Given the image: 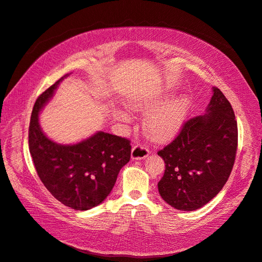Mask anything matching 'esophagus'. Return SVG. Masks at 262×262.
Returning <instances> with one entry per match:
<instances>
[{"label": "esophagus", "instance_id": "1", "mask_svg": "<svg viewBox=\"0 0 262 262\" xmlns=\"http://www.w3.org/2000/svg\"><path fill=\"white\" fill-rule=\"evenodd\" d=\"M149 154V149L145 145L137 144L132 148V159L133 160H143L146 159Z\"/></svg>", "mask_w": 262, "mask_h": 262}]
</instances>
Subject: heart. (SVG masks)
<instances>
[{
    "label": "heart",
    "instance_id": "heart-1",
    "mask_svg": "<svg viewBox=\"0 0 262 262\" xmlns=\"http://www.w3.org/2000/svg\"><path fill=\"white\" fill-rule=\"evenodd\" d=\"M163 102V100L155 99H135L130 101V107L136 112H148L162 105ZM190 99L187 97H180L159 111L150 113L144 121L146 133L156 142L171 139L181 129L186 119ZM119 116L123 117V115L120 114Z\"/></svg>",
    "mask_w": 262,
    "mask_h": 262
}]
</instances>
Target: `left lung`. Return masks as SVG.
I'll return each mask as SVG.
<instances>
[{"label": "left lung", "mask_w": 262, "mask_h": 262, "mask_svg": "<svg viewBox=\"0 0 262 262\" xmlns=\"http://www.w3.org/2000/svg\"><path fill=\"white\" fill-rule=\"evenodd\" d=\"M236 147L238 125L232 106L213 87L206 114L186 120L174 141L157 151L165 162L157 184L162 199L181 211L202 208L227 183Z\"/></svg>", "instance_id": "obj_1"}]
</instances>
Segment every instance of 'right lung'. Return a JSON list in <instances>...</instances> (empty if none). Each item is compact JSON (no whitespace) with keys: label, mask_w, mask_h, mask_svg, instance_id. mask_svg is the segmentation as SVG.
Here are the masks:
<instances>
[{"label":"right lung","mask_w":262,"mask_h":262,"mask_svg":"<svg viewBox=\"0 0 262 262\" xmlns=\"http://www.w3.org/2000/svg\"><path fill=\"white\" fill-rule=\"evenodd\" d=\"M64 75L36 99L29 126V149L47 190L66 206L86 211L100 204L116 183L120 168L130 160L127 138L98 132L74 145L57 144L39 125V113Z\"/></svg>","instance_id":"add662e5"}]
</instances>
